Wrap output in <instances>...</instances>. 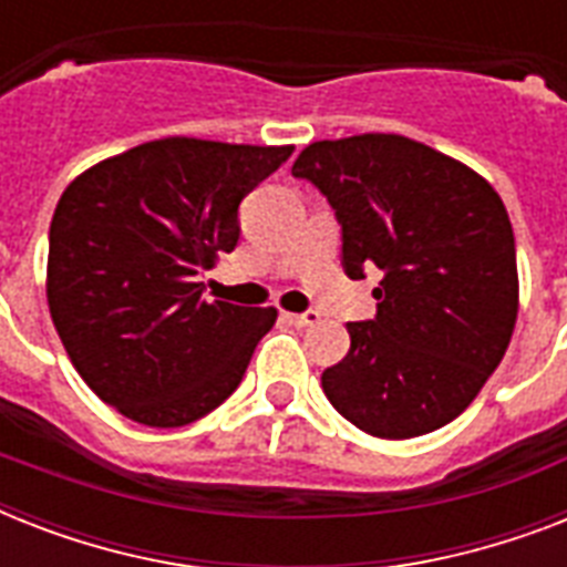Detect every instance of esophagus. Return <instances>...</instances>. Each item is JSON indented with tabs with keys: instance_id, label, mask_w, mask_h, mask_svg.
<instances>
[{
	"instance_id": "esophagus-1",
	"label": "esophagus",
	"mask_w": 567,
	"mask_h": 567,
	"mask_svg": "<svg viewBox=\"0 0 567 567\" xmlns=\"http://www.w3.org/2000/svg\"><path fill=\"white\" fill-rule=\"evenodd\" d=\"M285 320H288V323H293V327H315V323H318L320 320V315L318 311H302V315H285Z\"/></svg>"
}]
</instances>
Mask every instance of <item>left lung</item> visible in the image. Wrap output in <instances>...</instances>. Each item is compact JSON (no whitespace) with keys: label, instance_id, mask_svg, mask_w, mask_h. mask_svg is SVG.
<instances>
[{"label":"left lung","instance_id":"8db88e82","mask_svg":"<svg viewBox=\"0 0 567 567\" xmlns=\"http://www.w3.org/2000/svg\"><path fill=\"white\" fill-rule=\"evenodd\" d=\"M341 223L350 279L379 267L377 318L347 323L350 353L323 394L377 439H414L465 412L509 347L518 258L497 190L400 135L309 144L293 162Z\"/></svg>","mask_w":567,"mask_h":567}]
</instances>
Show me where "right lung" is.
<instances>
[{"label": "right lung", "mask_w": 567, "mask_h": 567, "mask_svg": "<svg viewBox=\"0 0 567 567\" xmlns=\"http://www.w3.org/2000/svg\"><path fill=\"white\" fill-rule=\"evenodd\" d=\"M293 146L141 144L82 173L49 226L52 323L93 394L144 426H185L240 385L276 309L203 297L238 247V208Z\"/></svg>", "instance_id": "add662e5"}]
</instances>
